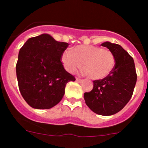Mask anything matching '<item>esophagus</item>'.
<instances>
[{
    "label": "esophagus",
    "instance_id": "esophagus-1",
    "mask_svg": "<svg viewBox=\"0 0 148 148\" xmlns=\"http://www.w3.org/2000/svg\"><path fill=\"white\" fill-rule=\"evenodd\" d=\"M76 81L78 82H82V79H79V78H76Z\"/></svg>",
    "mask_w": 148,
    "mask_h": 148
}]
</instances>
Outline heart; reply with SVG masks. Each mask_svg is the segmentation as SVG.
<instances>
[{
    "instance_id": "b5f03b06",
    "label": "heart",
    "mask_w": 148,
    "mask_h": 148,
    "mask_svg": "<svg viewBox=\"0 0 148 148\" xmlns=\"http://www.w3.org/2000/svg\"><path fill=\"white\" fill-rule=\"evenodd\" d=\"M62 62L67 71L73 73L82 67L85 74L95 80L106 78L115 65L113 53L108 49L96 46H77L66 49L62 55Z\"/></svg>"
}]
</instances>
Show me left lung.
<instances>
[{
    "instance_id": "8db88e82",
    "label": "left lung",
    "mask_w": 148,
    "mask_h": 148,
    "mask_svg": "<svg viewBox=\"0 0 148 148\" xmlns=\"http://www.w3.org/2000/svg\"><path fill=\"white\" fill-rule=\"evenodd\" d=\"M113 53L115 65L106 78L93 82V89L84 94L85 103L92 111L103 116L116 114L127 104L137 82L135 62L120 45L106 41L101 44Z\"/></svg>"
}]
</instances>
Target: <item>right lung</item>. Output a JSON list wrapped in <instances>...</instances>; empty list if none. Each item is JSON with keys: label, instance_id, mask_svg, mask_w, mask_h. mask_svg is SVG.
<instances>
[{"label": "right lung", "instance_id": "1", "mask_svg": "<svg viewBox=\"0 0 148 148\" xmlns=\"http://www.w3.org/2000/svg\"><path fill=\"white\" fill-rule=\"evenodd\" d=\"M68 46L43 34L28 38L19 51L16 64L19 90L33 108L54 107L63 98L66 84L75 81L60 60Z\"/></svg>", "mask_w": 148, "mask_h": 148}]
</instances>
